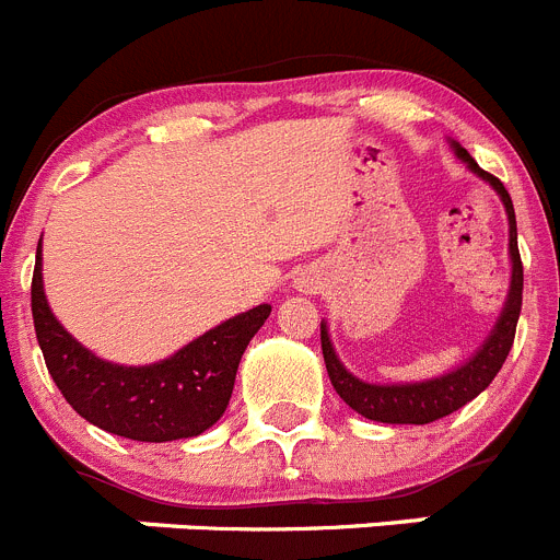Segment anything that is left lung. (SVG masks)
Wrapping results in <instances>:
<instances>
[{
	"instance_id": "obj_1",
	"label": "left lung",
	"mask_w": 560,
	"mask_h": 560,
	"mask_svg": "<svg viewBox=\"0 0 560 560\" xmlns=\"http://www.w3.org/2000/svg\"><path fill=\"white\" fill-rule=\"evenodd\" d=\"M455 150L457 155L466 161L468 170L480 175L482 180H488L502 198V203H505L508 223H511V290H508V301L500 320H497L493 331L488 335V340L482 342V349L477 351L466 365H460L457 371H452V374L446 376H438V380L412 382V385H368V382H360L357 376H351L349 371L342 368V362L337 360L335 349H331L329 342V335H326V326L320 324V349H324L326 371H329V380L331 385H335V390L340 393V399L346 401L351 410L371 418V421H382V424H430V421H438V418L460 410L466 401L480 396V393L491 385L493 376L500 374L502 362L508 360V351H511L513 346V337H516L525 270H522V256H518L516 214H513L511 195H508V189L502 186V180L493 178L491 173H486L460 144H455Z\"/></svg>"
}]
</instances>
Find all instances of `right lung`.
<instances>
[{
    "instance_id": "right-lung-1",
    "label": "right lung",
    "mask_w": 560,
    "mask_h": 560,
    "mask_svg": "<svg viewBox=\"0 0 560 560\" xmlns=\"http://www.w3.org/2000/svg\"><path fill=\"white\" fill-rule=\"evenodd\" d=\"M30 299L35 337L63 399L100 430L148 443L195 438L223 416L243 351L270 315V306L261 304L229 317L170 360L125 368L94 357L55 320L44 299L42 243Z\"/></svg>"
}]
</instances>
